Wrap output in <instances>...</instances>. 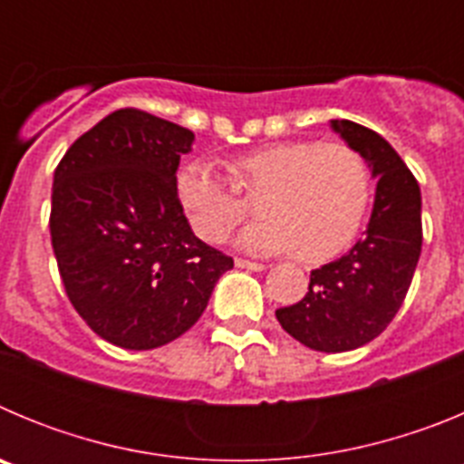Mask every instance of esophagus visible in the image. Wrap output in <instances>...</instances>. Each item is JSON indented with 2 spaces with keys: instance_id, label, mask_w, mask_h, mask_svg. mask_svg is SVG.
I'll return each mask as SVG.
<instances>
[{
  "instance_id": "1",
  "label": "esophagus",
  "mask_w": 464,
  "mask_h": 464,
  "mask_svg": "<svg viewBox=\"0 0 464 464\" xmlns=\"http://www.w3.org/2000/svg\"><path fill=\"white\" fill-rule=\"evenodd\" d=\"M235 265H237V267H241V269H251V272H262V269H265V265H262V262L246 260V257H237Z\"/></svg>"
}]
</instances>
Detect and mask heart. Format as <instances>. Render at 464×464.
<instances>
[{"mask_svg":"<svg viewBox=\"0 0 464 464\" xmlns=\"http://www.w3.org/2000/svg\"><path fill=\"white\" fill-rule=\"evenodd\" d=\"M229 179L246 199L257 197L262 216L241 232V248L293 251L304 262L325 260L351 244L372 195L370 167L353 146L342 141L262 146L235 160ZM236 193L207 162H188L176 174V197L195 235L208 244L227 239L248 216V204Z\"/></svg>","mask_w":464,"mask_h":464,"instance_id":"heart-1","label":"heart"}]
</instances>
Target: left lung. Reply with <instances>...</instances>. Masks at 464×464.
<instances>
[{
  "mask_svg": "<svg viewBox=\"0 0 464 464\" xmlns=\"http://www.w3.org/2000/svg\"><path fill=\"white\" fill-rule=\"evenodd\" d=\"M332 130L379 179L374 211L362 239L334 262L314 269L309 293L297 304L276 309V318L299 343L342 353L370 343L391 325L416 272L423 223L420 188L391 143L351 121H332Z\"/></svg>",
  "mask_w": 464,
  "mask_h": 464,
  "instance_id": "left-lung-1",
  "label": "left lung"
}]
</instances>
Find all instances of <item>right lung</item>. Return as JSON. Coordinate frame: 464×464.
<instances>
[{
    "mask_svg": "<svg viewBox=\"0 0 464 464\" xmlns=\"http://www.w3.org/2000/svg\"><path fill=\"white\" fill-rule=\"evenodd\" d=\"M195 134L118 109L69 146L53 179L51 241L69 302L127 351L190 330L235 260L192 235L176 169Z\"/></svg>",
    "mask_w": 464,
    "mask_h": 464,
    "instance_id": "obj_1",
    "label": "right lung"
}]
</instances>
